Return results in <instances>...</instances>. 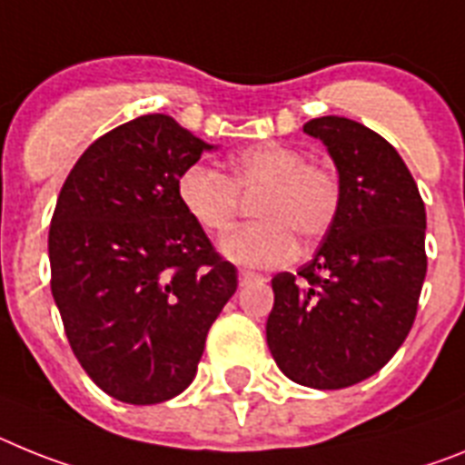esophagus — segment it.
<instances>
[{"label":"esophagus","instance_id":"34e87169","mask_svg":"<svg viewBox=\"0 0 465 465\" xmlns=\"http://www.w3.org/2000/svg\"><path fill=\"white\" fill-rule=\"evenodd\" d=\"M260 281H264V276H260V273H255V272L238 273V282H241V288H243V285H250V282H260Z\"/></svg>","mask_w":465,"mask_h":465}]
</instances>
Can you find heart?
<instances>
[{
    "instance_id": "b5f03b06",
    "label": "heart",
    "mask_w": 465,
    "mask_h": 465,
    "mask_svg": "<svg viewBox=\"0 0 465 465\" xmlns=\"http://www.w3.org/2000/svg\"><path fill=\"white\" fill-rule=\"evenodd\" d=\"M229 173L205 163L187 165L175 196L189 220L208 233L232 224L238 192H257L250 213L257 222L222 238L220 252L241 266H273L294 255L297 241L311 243L332 227L339 210V180L330 168L309 163L304 152L278 143L245 147L227 161Z\"/></svg>"
}]
</instances>
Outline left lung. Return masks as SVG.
<instances>
[{
  "label": "left lung",
  "mask_w": 465,
  "mask_h": 465,
  "mask_svg": "<svg viewBox=\"0 0 465 465\" xmlns=\"http://www.w3.org/2000/svg\"><path fill=\"white\" fill-rule=\"evenodd\" d=\"M304 133L325 144L339 210L297 276H273L266 344L281 372L309 389H346L393 358L426 278V208L401 154L358 121L321 116Z\"/></svg>",
  "instance_id": "8db88e82"
}]
</instances>
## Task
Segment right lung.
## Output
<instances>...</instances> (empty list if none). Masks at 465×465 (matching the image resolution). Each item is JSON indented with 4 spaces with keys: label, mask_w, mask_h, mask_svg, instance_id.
<instances>
[{
    "label": "right lung",
    "mask_w": 465,
    "mask_h": 465,
    "mask_svg": "<svg viewBox=\"0 0 465 465\" xmlns=\"http://www.w3.org/2000/svg\"><path fill=\"white\" fill-rule=\"evenodd\" d=\"M213 149L173 116H137L98 137L60 189L51 292L76 361L128 405L187 389L210 325L236 292V266L175 196L177 175Z\"/></svg>",
    "instance_id": "obj_1"
}]
</instances>
